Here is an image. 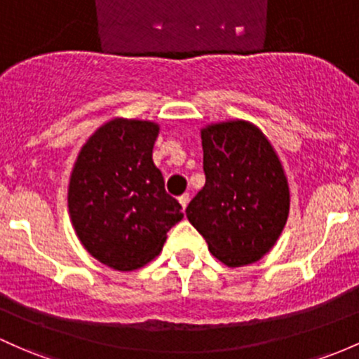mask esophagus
Instances as JSON below:
<instances>
[{
  "label": "esophagus",
  "mask_w": 359,
  "mask_h": 359,
  "mask_svg": "<svg viewBox=\"0 0 359 359\" xmlns=\"http://www.w3.org/2000/svg\"><path fill=\"white\" fill-rule=\"evenodd\" d=\"M180 203H181V207H183V209H187V205H188V202H190V195L188 194H183L180 196Z\"/></svg>",
  "instance_id": "esophagus-1"
}]
</instances>
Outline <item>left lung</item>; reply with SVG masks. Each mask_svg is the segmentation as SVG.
Instances as JSON below:
<instances>
[{
    "mask_svg": "<svg viewBox=\"0 0 359 359\" xmlns=\"http://www.w3.org/2000/svg\"><path fill=\"white\" fill-rule=\"evenodd\" d=\"M202 147L205 184L188 203V221L226 265L253 264L287 221L289 188L279 157L246 121L202 130Z\"/></svg>",
    "mask_w": 359,
    "mask_h": 359,
    "instance_id": "obj_1",
    "label": "left lung"
}]
</instances>
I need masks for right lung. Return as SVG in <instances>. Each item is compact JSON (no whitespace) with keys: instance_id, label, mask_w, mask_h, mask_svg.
I'll return each instance as SVG.
<instances>
[{"instance_id":"right-lung-1","label":"right lung","mask_w":359,"mask_h":359,"mask_svg":"<svg viewBox=\"0 0 359 359\" xmlns=\"http://www.w3.org/2000/svg\"><path fill=\"white\" fill-rule=\"evenodd\" d=\"M159 126L113 119L76 157L68 207L76 236L92 257L118 271L144 267L183 219L152 161Z\"/></svg>"}]
</instances>
